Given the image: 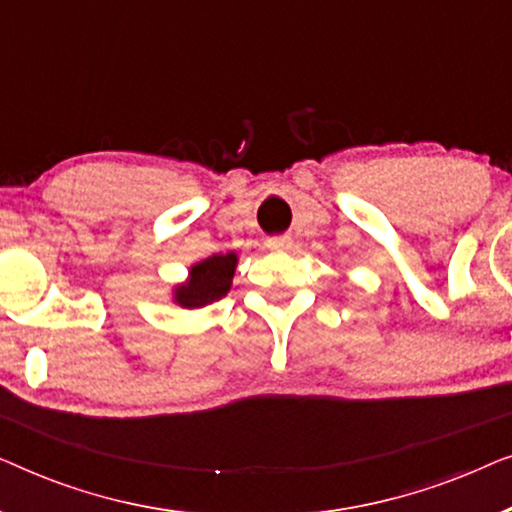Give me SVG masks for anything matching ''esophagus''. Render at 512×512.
Returning a JSON list of instances; mask_svg holds the SVG:
<instances>
[{"mask_svg":"<svg viewBox=\"0 0 512 512\" xmlns=\"http://www.w3.org/2000/svg\"><path fill=\"white\" fill-rule=\"evenodd\" d=\"M291 244H293V240L289 235H275V237H268V240H265V247L272 251H286V249H291Z\"/></svg>","mask_w":512,"mask_h":512,"instance_id":"34e87169","label":"esophagus"}]
</instances>
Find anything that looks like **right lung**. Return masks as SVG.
<instances>
[{
    "label": "right lung",
    "mask_w": 512,
    "mask_h": 512,
    "mask_svg": "<svg viewBox=\"0 0 512 512\" xmlns=\"http://www.w3.org/2000/svg\"><path fill=\"white\" fill-rule=\"evenodd\" d=\"M237 261L240 258L235 251H228V254H214L191 265L186 282H179L172 289V303L184 310H200L214 300H221L233 286Z\"/></svg>",
    "instance_id": "add662e5"
}]
</instances>
